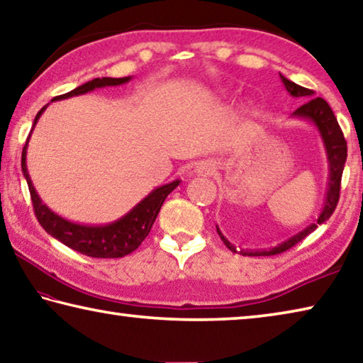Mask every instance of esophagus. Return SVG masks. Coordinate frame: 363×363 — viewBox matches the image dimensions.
Listing matches in <instances>:
<instances>
[{"label": "esophagus", "mask_w": 363, "mask_h": 363, "mask_svg": "<svg viewBox=\"0 0 363 363\" xmlns=\"http://www.w3.org/2000/svg\"><path fill=\"white\" fill-rule=\"evenodd\" d=\"M196 171L199 173H205V174H210L211 173V167L208 163H200L199 167H196Z\"/></svg>", "instance_id": "esophagus-1"}]
</instances>
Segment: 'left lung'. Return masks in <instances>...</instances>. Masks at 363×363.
Here are the masks:
<instances>
[{
    "label": "left lung",
    "mask_w": 363,
    "mask_h": 363,
    "mask_svg": "<svg viewBox=\"0 0 363 363\" xmlns=\"http://www.w3.org/2000/svg\"><path fill=\"white\" fill-rule=\"evenodd\" d=\"M280 79H281V83H284L285 89L288 91V94L293 97H298V99L306 101L303 106L294 110V112L291 113V118L309 121L311 125L315 128L318 136H320V139H322L323 147H325V153H327V162H328L327 195H325L322 211H320V214H318L314 223H311L309 225L304 227L303 230L294 233L293 237L286 238L285 242L279 243L277 247H274L270 250H262V251H243L242 250L240 253L243 256H274V255L281 253V251H286L288 248H291L293 245H296L298 242L303 240V238L309 235L311 232H314L318 225L325 223V220H328L331 214H333V211H335L337 200H340L341 176H342L344 163H346V158H347V145H346V139H344V136H342L341 128H340V125H337V120L333 113V110H331L327 101L322 99V97H314V91L306 89V88H303V86L290 82V79L285 78L281 73H280ZM216 230L225 247L230 251H237V248L233 247V245L223 235V232L219 230L218 225H216Z\"/></svg>",
    "instance_id": "1"
}]
</instances>
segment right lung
Here are the masks:
<instances>
[{
  "label": "right lung",
  "mask_w": 363,
  "mask_h": 363,
  "mask_svg": "<svg viewBox=\"0 0 363 363\" xmlns=\"http://www.w3.org/2000/svg\"><path fill=\"white\" fill-rule=\"evenodd\" d=\"M130 79L131 77L94 78L91 79V82L78 86L75 89H72L70 93L54 97L52 102L69 99V97H73V96H82L86 93H91V91L94 89L106 88V86L125 84L130 82ZM48 106L43 107L40 112L36 113L32 131L36 123H38L41 113L45 112ZM32 131H30V134H32ZM28 140H30V136L22 150V173L28 184V190L33 201V210H35L36 218H38V223L41 224L43 229L49 233V235L57 238L59 242H62L69 248L78 251V253L91 256V257H123L133 253V251L144 242V238L149 235V232L152 229L153 223H155V219L160 213V208H162L164 199H167V196L173 192L181 182L179 179H176L169 184H164V186L153 189L145 199L140 200L139 203L133 208V210L128 211L125 216H121L120 219L113 220V223L104 224V225L77 224V223H72V220H67L62 216H59V214L54 213L52 210H49V208L43 203L38 192L35 190L33 182L30 179V174L27 169Z\"/></svg>",
  "instance_id": "1"
}]
</instances>
